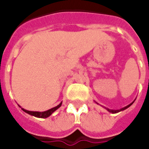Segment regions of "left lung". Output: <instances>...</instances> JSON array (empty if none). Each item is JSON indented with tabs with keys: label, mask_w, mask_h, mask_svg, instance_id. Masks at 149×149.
<instances>
[{
	"label": "left lung",
	"mask_w": 149,
	"mask_h": 149,
	"mask_svg": "<svg viewBox=\"0 0 149 149\" xmlns=\"http://www.w3.org/2000/svg\"><path fill=\"white\" fill-rule=\"evenodd\" d=\"M132 103H133V102H132ZM132 103L130 104H128V106L125 107V108H123V109H120V110H110V109H107V110H108V111H109V112H112V113H116V112H120V111H122V110H125V109H128V107H129V106H131L132 104Z\"/></svg>",
	"instance_id": "1"
}]
</instances>
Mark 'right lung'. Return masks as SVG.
<instances>
[{
	"instance_id": "1",
	"label": "right lung",
	"mask_w": 149,
	"mask_h": 149,
	"mask_svg": "<svg viewBox=\"0 0 149 149\" xmlns=\"http://www.w3.org/2000/svg\"><path fill=\"white\" fill-rule=\"evenodd\" d=\"M61 103L60 104H58L57 106L54 107V108H52L51 109H49L45 111V112H32V111H28V110H25L24 109H22V110L25 112L26 113H29V114H30L32 116H36V117H39V118H47L48 116L52 114V112H55L56 110L59 109L60 107L61 106Z\"/></svg>"
}]
</instances>
